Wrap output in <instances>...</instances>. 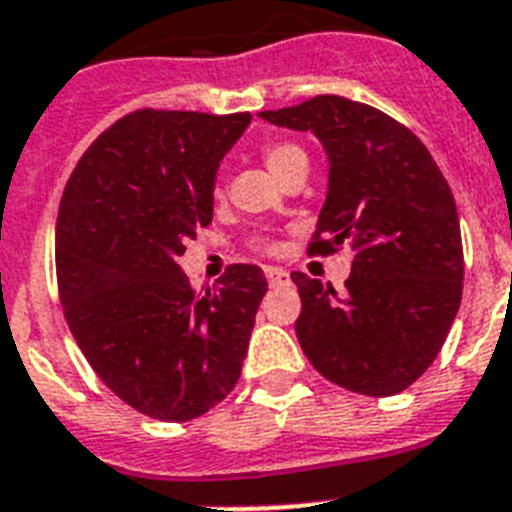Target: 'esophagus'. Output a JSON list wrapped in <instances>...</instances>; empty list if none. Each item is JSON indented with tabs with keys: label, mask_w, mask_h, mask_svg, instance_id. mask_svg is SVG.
<instances>
[{
	"label": "esophagus",
	"mask_w": 512,
	"mask_h": 512,
	"mask_svg": "<svg viewBox=\"0 0 512 512\" xmlns=\"http://www.w3.org/2000/svg\"><path fill=\"white\" fill-rule=\"evenodd\" d=\"M265 275H268L270 286H283V283H288V273L283 268H265Z\"/></svg>",
	"instance_id": "1"
}]
</instances>
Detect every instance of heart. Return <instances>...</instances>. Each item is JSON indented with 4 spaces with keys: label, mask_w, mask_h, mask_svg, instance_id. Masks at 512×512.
I'll use <instances>...</instances> for the list:
<instances>
[{
    "label": "heart",
    "mask_w": 512,
    "mask_h": 512,
    "mask_svg": "<svg viewBox=\"0 0 512 512\" xmlns=\"http://www.w3.org/2000/svg\"><path fill=\"white\" fill-rule=\"evenodd\" d=\"M262 159H265V164H268L270 172H273L275 177H283L291 167H296V164L309 162V159H306V151L301 149V146L291 144V141H275V144H268L262 149ZM216 195H221L219 188H216ZM260 244L262 247H270L268 242Z\"/></svg>",
    "instance_id": "1"
}]
</instances>
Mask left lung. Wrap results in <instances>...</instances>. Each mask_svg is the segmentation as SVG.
Segmentation results:
<instances>
[{
  "label": "left lung",
  "instance_id": "left-lung-1",
  "mask_svg": "<svg viewBox=\"0 0 512 512\" xmlns=\"http://www.w3.org/2000/svg\"><path fill=\"white\" fill-rule=\"evenodd\" d=\"M260 118L311 131L327 151L311 255L342 244L355 252L342 293L291 273L301 350L332 384L366 397L399 394L441 353L461 304L464 250L446 177L410 128L348 97L319 95Z\"/></svg>",
  "mask_w": 512,
  "mask_h": 512
}]
</instances>
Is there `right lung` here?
Returning a JSON list of instances; mask_svg holds the SVG:
<instances>
[{
	"label": "right lung",
	"mask_w": 512,
	"mask_h": 512,
	"mask_svg": "<svg viewBox=\"0 0 512 512\" xmlns=\"http://www.w3.org/2000/svg\"><path fill=\"white\" fill-rule=\"evenodd\" d=\"M250 113L136 110L71 172L56 221L64 317L95 373L133 410L201 417L239 381L268 281L231 265L195 293L185 242L213 219V185Z\"/></svg>",
	"instance_id": "add662e5"
}]
</instances>
